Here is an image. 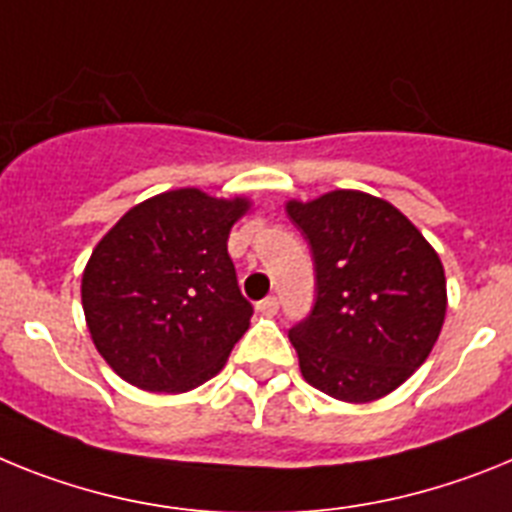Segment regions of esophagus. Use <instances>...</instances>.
<instances>
[{
	"mask_svg": "<svg viewBox=\"0 0 512 512\" xmlns=\"http://www.w3.org/2000/svg\"><path fill=\"white\" fill-rule=\"evenodd\" d=\"M257 311H260L262 317H273L275 311H278V299H275V296H268V299L257 301Z\"/></svg>",
	"mask_w": 512,
	"mask_h": 512,
	"instance_id": "esophagus-1",
	"label": "esophagus"
}]
</instances>
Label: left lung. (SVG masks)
I'll return each instance as SVG.
<instances>
[{"label":"left lung","instance_id":"obj_1","mask_svg":"<svg viewBox=\"0 0 512 512\" xmlns=\"http://www.w3.org/2000/svg\"><path fill=\"white\" fill-rule=\"evenodd\" d=\"M317 265V304L288 337L301 376L327 397L366 404L402 386L443 330V262L397 206L363 190L286 201Z\"/></svg>","mask_w":512,"mask_h":512}]
</instances>
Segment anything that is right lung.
<instances>
[{"label":"right lung","instance_id":"right-lung-1","mask_svg":"<svg viewBox=\"0 0 512 512\" xmlns=\"http://www.w3.org/2000/svg\"><path fill=\"white\" fill-rule=\"evenodd\" d=\"M252 198L177 188L128 208L95 244L82 273V309L97 353L123 381L182 394L226 366L250 330L226 252Z\"/></svg>","mask_w":512,"mask_h":512}]
</instances>
